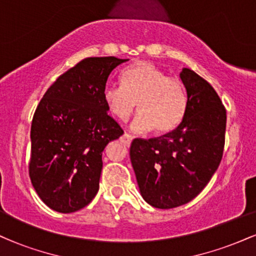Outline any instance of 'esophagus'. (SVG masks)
<instances>
[{"label":"esophagus","instance_id":"1","mask_svg":"<svg viewBox=\"0 0 256 256\" xmlns=\"http://www.w3.org/2000/svg\"><path fill=\"white\" fill-rule=\"evenodd\" d=\"M122 142H124L126 146H130L131 142H132V140H134V136H131L130 134H122Z\"/></svg>","mask_w":256,"mask_h":256}]
</instances>
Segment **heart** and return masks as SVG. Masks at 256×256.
I'll list each match as a JSON object with an SVG mask.
<instances>
[{
  "label": "heart",
  "instance_id": "1",
  "mask_svg": "<svg viewBox=\"0 0 256 256\" xmlns=\"http://www.w3.org/2000/svg\"><path fill=\"white\" fill-rule=\"evenodd\" d=\"M122 84L108 83L104 101L114 118L126 120L138 106L131 128L144 132L154 128L165 134L178 128L188 110V96L178 79L168 77L150 62H137L122 73Z\"/></svg>",
  "mask_w": 256,
  "mask_h": 256
}]
</instances>
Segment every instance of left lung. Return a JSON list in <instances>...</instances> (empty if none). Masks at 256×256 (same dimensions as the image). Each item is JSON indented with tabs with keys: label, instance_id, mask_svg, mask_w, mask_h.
<instances>
[{
	"label": "left lung",
	"instance_id": "8db88e82",
	"mask_svg": "<svg viewBox=\"0 0 256 256\" xmlns=\"http://www.w3.org/2000/svg\"><path fill=\"white\" fill-rule=\"evenodd\" d=\"M180 78L188 110L176 130L160 137L134 138L131 162L143 198L170 210L195 198L210 180L225 146L226 110L213 86L189 68Z\"/></svg>",
	"mask_w": 256,
	"mask_h": 256
}]
</instances>
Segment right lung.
<instances>
[{
    "label": "right lung",
    "mask_w": 256,
    "mask_h": 256,
    "mask_svg": "<svg viewBox=\"0 0 256 256\" xmlns=\"http://www.w3.org/2000/svg\"><path fill=\"white\" fill-rule=\"evenodd\" d=\"M128 58H86L61 74L38 104L31 125L28 174L52 210L72 213L98 192L102 152L124 134L104 101L110 72Z\"/></svg>",
    "instance_id": "right-lung-1"
}]
</instances>
